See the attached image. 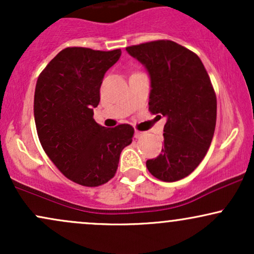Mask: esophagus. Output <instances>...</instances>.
I'll use <instances>...</instances> for the list:
<instances>
[{"label":"esophagus","mask_w":254,"mask_h":254,"mask_svg":"<svg viewBox=\"0 0 254 254\" xmlns=\"http://www.w3.org/2000/svg\"><path fill=\"white\" fill-rule=\"evenodd\" d=\"M144 135V132H141V131H135V138H142Z\"/></svg>","instance_id":"1"}]
</instances>
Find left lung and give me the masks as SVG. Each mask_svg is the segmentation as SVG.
Wrapping results in <instances>:
<instances>
[{
  "label": "left lung",
  "instance_id": "8db88e82",
  "mask_svg": "<svg viewBox=\"0 0 254 254\" xmlns=\"http://www.w3.org/2000/svg\"><path fill=\"white\" fill-rule=\"evenodd\" d=\"M150 77L149 111L167 118L164 148L145 162L162 182L188 177L202 162L216 125V95L196 54L172 40H155L127 48Z\"/></svg>",
  "mask_w": 254,
  "mask_h": 254
}]
</instances>
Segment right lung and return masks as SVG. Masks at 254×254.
<instances>
[{
	"label": "right lung",
	"instance_id": "1",
	"mask_svg": "<svg viewBox=\"0 0 254 254\" xmlns=\"http://www.w3.org/2000/svg\"><path fill=\"white\" fill-rule=\"evenodd\" d=\"M112 51L66 48L38 77L34 122L46 155L68 179L94 188L115 177L133 127H105L93 118L103 78L121 57Z\"/></svg>",
	"mask_w": 254,
	"mask_h": 254
}]
</instances>
